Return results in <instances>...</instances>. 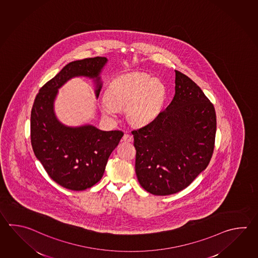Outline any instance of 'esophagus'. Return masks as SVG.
Masks as SVG:
<instances>
[{
    "label": "esophagus",
    "instance_id": "esophagus-1",
    "mask_svg": "<svg viewBox=\"0 0 258 258\" xmlns=\"http://www.w3.org/2000/svg\"><path fill=\"white\" fill-rule=\"evenodd\" d=\"M123 141L125 142H132L133 141V136L131 134H125L123 136Z\"/></svg>",
    "mask_w": 258,
    "mask_h": 258
}]
</instances>
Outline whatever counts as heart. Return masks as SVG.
Returning a JSON list of instances; mask_svg holds the SVG:
<instances>
[{"label": "heart", "instance_id": "obj_1", "mask_svg": "<svg viewBox=\"0 0 258 258\" xmlns=\"http://www.w3.org/2000/svg\"><path fill=\"white\" fill-rule=\"evenodd\" d=\"M164 84L141 73L124 74L113 80L100 102L101 112L107 117H116L118 109L126 108L127 120L145 126L157 116L165 99Z\"/></svg>", "mask_w": 258, "mask_h": 258}]
</instances>
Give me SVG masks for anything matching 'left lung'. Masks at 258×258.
Listing matches in <instances>:
<instances>
[{
    "mask_svg": "<svg viewBox=\"0 0 258 258\" xmlns=\"http://www.w3.org/2000/svg\"><path fill=\"white\" fill-rule=\"evenodd\" d=\"M175 94L154 120L133 131L135 171L144 189L156 196L187 187L211 161L215 108L200 86L175 71Z\"/></svg>",
    "mask_w": 258,
    "mask_h": 258,
    "instance_id": "1",
    "label": "left lung"
}]
</instances>
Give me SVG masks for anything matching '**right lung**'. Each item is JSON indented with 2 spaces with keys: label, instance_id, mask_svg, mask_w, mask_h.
<instances>
[{
  "label": "right lung",
  "instance_id": "obj_1",
  "mask_svg": "<svg viewBox=\"0 0 258 258\" xmlns=\"http://www.w3.org/2000/svg\"><path fill=\"white\" fill-rule=\"evenodd\" d=\"M105 57L84 58L67 64L36 96L32 107L31 144L49 177L65 188L87 189L100 181L111 153L120 142V131L104 132L91 124L66 126L58 120L54 102L58 89L74 77L94 80L95 97L102 88L100 74Z\"/></svg>",
  "mask_w": 258,
  "mask_h": 258
}]
</instances>
